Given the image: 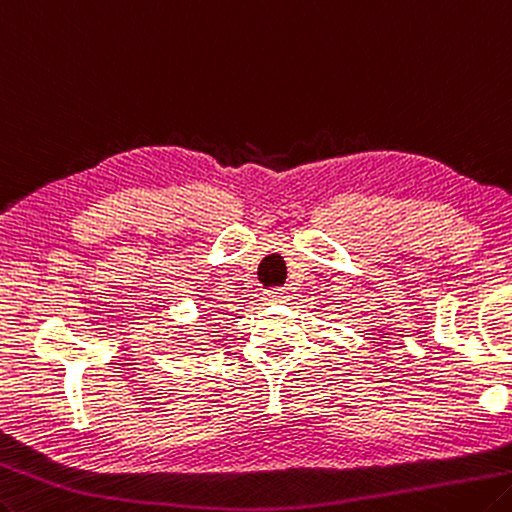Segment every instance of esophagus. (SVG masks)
Listing matches in <instances>:
<instances>
[{"instance_id":"1","label":"esophagus","mask_w":512,"mask_h":512,"mask_svg":"<svg viewBox=\"0 0 512 512\" xmlns=\"http://www.w3.org/2000/svg\"><path fill=\"white\" fill-rule=\"evenodd\" d=\"M266 304H286L288 302V293L286 288H270L264 293Z\"/></svg>"}]
</instances>
